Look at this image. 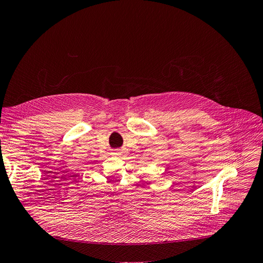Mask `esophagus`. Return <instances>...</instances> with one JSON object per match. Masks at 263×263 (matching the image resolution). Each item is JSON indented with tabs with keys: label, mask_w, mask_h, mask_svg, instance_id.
Instances as JSON below:
<instances>
[{
	"label": "esophagus",
	"mask_w": 263,
	"mask_h": 263,
	"mask_svg": "<svg viewBox=\"0 0 263 263\" xmlns=\"http://www.w3.org/2000/svg\"><path fill=\"white\" fill-rule=\"evenodd\" d=\"M124 149H122V148H117V149H115L114 152H112V154L115 155V156H117V157H122L123 155H124Z\"/></svg>",
	"instance_id": "1"
}]
</instances>
